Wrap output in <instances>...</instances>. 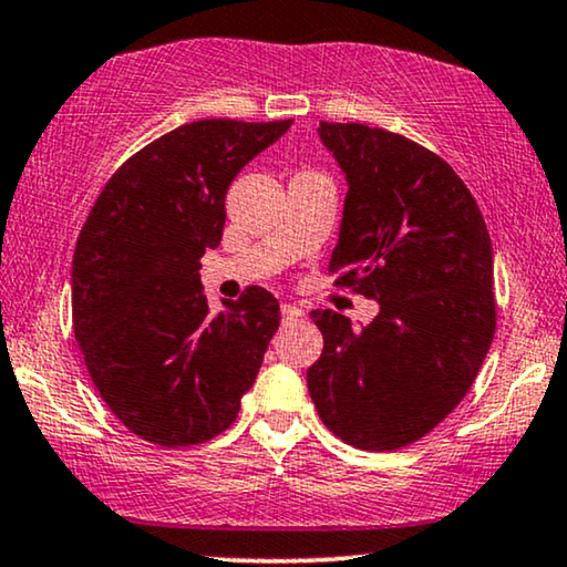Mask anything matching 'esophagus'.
Returning a JSON list of instances; mask_svg holds the SVG:
<instances>
[{"instance_id": "esophagus-1", "label": "esophagus", "mask_w": 567, "mask_h": 567, "mask_svg": "<svg viewBox=\"0 0 567 567\" xmlns=\"http://www.w3.org/2000/svg\"><path fill=\"white\" fill-rule=\"evenodd\" d=\"M279 311H282V319L285 321H296V319H300V316H303V311H300L298 306H290V303H282V308H279Z\"/></svg>"}]
</instances>
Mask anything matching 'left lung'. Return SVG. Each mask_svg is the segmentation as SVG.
Listing matches in <instances>:
<instances>
[{
  "mask_svg": "<svg viewBox=\"0 0 567 567\" xmlns=\"http://www.w3.org/2000/svg\"><path fill=\"white\" fill-rule=\"evenodd\" d=\"M319 134L350 186L329 271L381 311L362 329L311 313L323 352L308 391L344 443L394 451L446 420L477 379L495 337L493 246L443 157L365 124L321 121Z\"/></svg>",
  "mask_w": 567,
  "mask_h": 567,
  "instance_id": "8db88e82",
  "label": "left lung"
}]
</instances>
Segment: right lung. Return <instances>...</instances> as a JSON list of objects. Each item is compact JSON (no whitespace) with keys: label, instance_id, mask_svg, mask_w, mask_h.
<instances>
[{"label":"right lung","instance_id":"add662e5","mask_svg":"<svg viewBox=\"0 0 567 567\" xmlns=\"http://www.w3.org/2000/svg\"><path fill=\"white\" fill-rule=\"evenodd\" d=\"M290 124L178 126L113 173L82 225L74 339L109 410L155 446H196L228 430L279 327L277 298L259 285L209 313L199 259L220 246L233 178Z\"/></svg>","mask_w":567,"mask_h":567}]
</instances>
